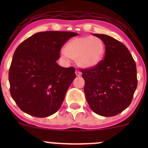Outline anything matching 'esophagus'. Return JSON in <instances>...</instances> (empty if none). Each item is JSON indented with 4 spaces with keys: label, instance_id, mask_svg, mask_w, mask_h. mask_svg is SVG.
<instances>
[{
    "label": "esophagus",
    "instance_id": "esophagus-1",
    "mask_svg": "<svg viewBox=\"0 0 148 148\" xmlns=\"http://www.w3.org/2000/svg\"><path fill=\"white\" fill-rule=\"evenodd\" d=\"M76 76H81V72H79V70H76Z\"/></svg>",
    "mask_w": 148,
    "mask_h": 148
}]
</instances>
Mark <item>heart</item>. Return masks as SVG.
<instances>
[{"instance_id":"obj_1","label":"heart","mask_w":148,"mask_h":148,"mask_svg":"<svg viewBox=\"0 0 148 148\" xmlns=\"http://www.w3.org/2000/svg\"><path fill=\"white\" fill-rule=\"evenodd\" d=\"M104 42L99 37L84 36L71 40L64 47L62 56L76 60L84 68H91L100 63L105 55Z\"/></svg>"}]
</instances>
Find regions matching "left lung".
<instances>
[{
  "label": "left lung",
  "mask_w": 148,
  "mask_h": 148,
  "mask_svg": "<svg viewBox=\"0 0 148 148\" xmlns=\"http://www.w3.org/2000/svg\"><path fill=\"white\" fill-rule=\"evenodd\" d=\"M105 44L104 59L94 67L81 69L84 92L94 113L114 116L130 105L136 89V65L126 46L113 37L93 34Z\"/></svg>",
  "instance_id": "8db88e82"
}]
</instances>
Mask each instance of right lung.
<instances>
[{
	"label": "right lung",
	"instance_id": "add662e5",
	"mask_svg": "<svg viewBox=\"0 0 148 148\" xmlns=\"http://www.w3.org/2000/svg\"><path fill=\"white\" fill-rule=\"evenodd\" d=\"M73 32L37 33L16 49L9 69L10 94L22 111L45 118L58 111L76 78L75 68L58 64L60 49Z\"/></svg>",
	"mask_w": 148,
	"mask_h": 148
}]
</instances>
